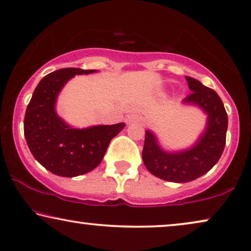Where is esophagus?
Returning <instances> with one entry per match:
<instances>
[{"label":"esophagus","instance_id":"obj_1","mask_svg":"<svg viewBox=\"0 0 251 251\" xmlns=\"http://www.w3.org/2000/svg\"><path fill=\"white\" fill-rule=\"evenodd\" d=\"M141 119H142V117H141V115H139V114H130V115L127 116L126 123H127V124H130V123H137V122H141Z\"/></svg>","mask_w":251,"mask_h":251}]
</instances>
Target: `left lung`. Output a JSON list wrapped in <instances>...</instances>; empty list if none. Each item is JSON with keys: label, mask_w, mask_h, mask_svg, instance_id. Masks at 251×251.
Segmentation results:
<instances>
[{"label": "left lung", "mask_w": 251, "mask_h": 251, "mask_svg": "<svg viewBox=\"0 0 251 251\" xmlns=\"http://www.w3.org/2000/svg\"><path fill=\"white\" fill-rule=\"evenodd\" d=\"M185 79L192 92L184 101L199 105L208 115L207 128L202 136L191 149L168 153L158 146L153 134L146 130L142 151L143 162L151 174L176 183L191 182L209 172L220 160L226 142L227 114L223 101L216 92L199 80L188 76Z\"/></svg>", "instance_id": "1"}]
</instances>
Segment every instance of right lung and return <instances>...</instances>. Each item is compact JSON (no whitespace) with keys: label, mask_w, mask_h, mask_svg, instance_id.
Wrapping results in <instances>:
<instances>
[{"label":"right lung","mask_w":251,"mask_h":251,"mask_svg":"<svg viewBox=\"0 0 251 251\" xmlns=\"http://www.w3.org/2000/svg\"><path fill=\"white\" fill-rule=\"evenodd\" d=\"M95 70L63 68L49 74L38 83L27 105L24 134L31 154L40 164L63 177L86 174L98 167L110 141L124 123L90 128H70L55 114V100L67 80Z\"/></svg>","instance_id":"right-lung-1"}]
</instances>
